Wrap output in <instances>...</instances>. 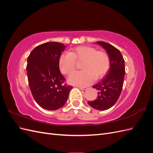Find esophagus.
Returning <instances> with one entry per match:
<instances>
[{"mask_svg":"<svg viewBox=\"0 0 153 153\" xmlns=\"http://www.w3.org/2000/svg\"><path fill=\"white\" fill-rule=\"evenodd\" d=\"M78 88H79L80 89L84 90V91H85V90H86L87 89V87H78Z\"/></svg>","mask_w":153,"mask_h":153,"instance_id":"34e87169","label":"esophagus"}]
</instances>
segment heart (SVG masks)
<instances>
[{
    "label": "heart",
    "instance_id": "b5f03b06",
    "mask_svg": "<svg viewBox=\"0 0 153 153\" xmlns=\"http://www.w3.org/2000/svg\"><path fill=\"white\" fill-rule=\"evenodd\" d=\"M82 62L81 71L74 72L68 78L71 84L85 86L94 79L103 78L110 67V59L104 51L97 50L88 45L78 46L68 52L62 53L59 59V67L61 73L68 75L75 71L76 62Z\"/></svg>",
    "mask_w": 153,
    "mask_h": 153
}]
</instances>
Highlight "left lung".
<instances>
[{
  "label": "left lung",
  "instance_id": "1",
  "mask_svg": "<svg viewBox=\"0 0 153 153\" xmlns=\"http://www.w3.org/2000/svg\"><path fill=\"white\" fill-rule=\"evenodd\" d=\"M96 43L108 54L110 67L107 74L93 86L98 91L96 99L87 103L94 109L105 110L115 105L121 93L125 75L124 60L120 51L112 45L103 41Z\"/></svg>",
  "mask_w": 153,
  "mask_h": 153
}]
</instances>
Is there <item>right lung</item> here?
I'll return each instance as SVG.
<instances>
[{
  "instance_id": "right-lung-1",
  "label": "right lung",
  "mask_w": 153,
  "mask_h": 153,
  "mask_svg": "<svg viewBox=\"0 0 153 153\" xmlns=\"http://www.w3.org/2000/svg\"><path fill=\"white\" fill-rule=\"evenodd\" d=\"M64 49L63 43L47 42L36 47L27 58L26 69L32 94L46 110L61 108L73 88L64 84L66 79L59 67V59Z\"/></svg>"
}]
</instances>
